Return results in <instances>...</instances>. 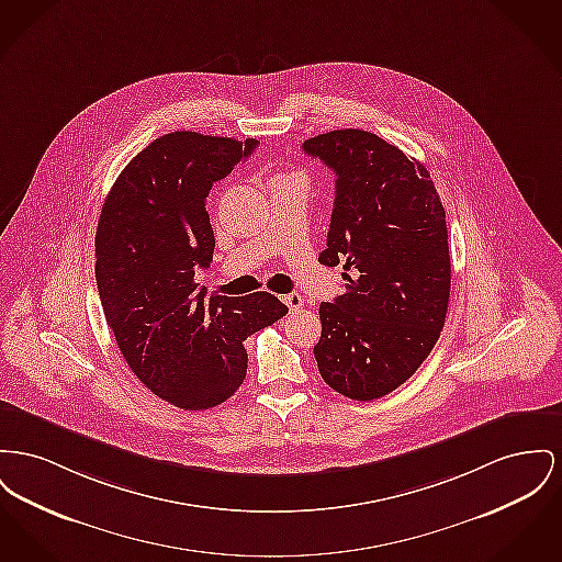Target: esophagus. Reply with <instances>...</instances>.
<instances>
[{
  "instance_id": "obj_1",
  "label": "esophagus",
  "mask_w": 562,
  "mask_h": 562,
  "mask_svg": "<svg viewBox=\"0 0 562 562\" xmlns=\"http://www.w3.org/2000/svg\"><path fill=\"white\" fill-rule=\"evenodd\" d=\"M282 301L289 305L291 312H297L299 307H303V297L299 293H289L282 297Z\"/></svg>"
}]
</instances>
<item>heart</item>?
Segmentation results:
<instances>
[{
    "mask_svg": "<svg viewBox=\"0 0 562 562\" xmlns=\"http://www.w3.org/2000/svg\"><path fill=\"white\" fill-rule=\"evenodd\" d=\"M276 180H278V178H276Z\"/></svg>",
    "mask_w": 562,
    "mask_h": 562,
    "instance_id": "obj_1",
    "label": "heart"
}]
</instances>
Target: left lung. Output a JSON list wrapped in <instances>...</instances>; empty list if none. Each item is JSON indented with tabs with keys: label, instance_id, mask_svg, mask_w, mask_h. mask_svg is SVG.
Wrapping results in <instances>:
<instances>
[{
	"label": "left lung",
	"instance_id": "left-lung-1",
	"mask_svg": "<svg viewBox=\"0 0 562 562\" xmlns=\"http://www.w3.org/2000/svg\"><path fill=\"white\" fill-rule=\"evenodd\" d=\"M337 176L327 248L346 293L321 303L314 357L348 398L393 393L425 363L446 323L450 250L446 210L427 167L375 133L337 130L303 142Z\"/></svg>",
	"mask_w": 562,
	"mask_h": 562
}]
</instances>
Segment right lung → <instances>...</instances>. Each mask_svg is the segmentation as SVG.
I'll return each mask as SVG.
<instances>
[{
  "instance_id": "obj_1",
  "label": "right lung",
  "mask_w": 562,
  "mask_h": 562,
  "mask_svg": "<svg viewBox=\"0 0 562 562\" xmlns=\"http://www.w3.org/2000/svg\"><path fill=\"white\" fill-rule=\"evenodd\" d=\"M257 144L166 133L133 157L101 207L95 278L105 323L139 382L180 409L227 401L246 378V337L289 312L267 291L207 301L195 284L216 244L205 198Z\"/></svg>"
}]
</instances>
